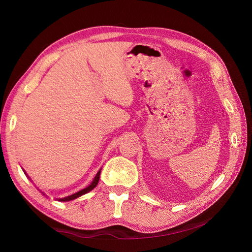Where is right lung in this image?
Segmentation results:
<instances>
[{"label": "right lung", "mask_w": 252, "mask_h": 252, "mask_svg": "<svg viewBox=\"0 0 252 252\" xmlns=\"http://www.w3.org/2000/svg\"><path fill=\"white\" fill-rule=\"evenodd\" d=\"M102 169V168H101ZM101 169L98 171L97 173V175L95 176V178H94V180H93V182L89 185V186L87 187V188H85V189H83V190H81V191H78V192H76V193H74V194H72V195H69V196H66V197H64V198H57V200L58 201H62V202H65V201H70V200H73V199H76V198H78V197H81V196H83V195H85V194H87V193H89L90 191H92L93 189H94L97 185H98V182H99V179H100V174H101ZM24 171V170H23ZM24 174L26 175V173L24 171ZM39 192H42L41 190H39ZM43 193V195H45V193L44 192H42Z\"/></svg>", "instance_id": "obj_1"}]
</instances>
